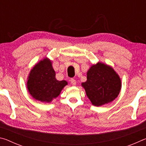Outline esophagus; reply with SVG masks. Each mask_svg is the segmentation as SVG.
I'll return each instance as SVG.
<instances>
[{
	"instance_id": "esophagus-1",
	"label": "esophagus",
	"mask_w": 146,
	"mask_h": 146,
	"mask_svg": "<svg viewBox=\"0 0 146 146\" xmlns=\"http://www.w3.org/2000/svg\"><path fill=\"white\" fill-rule=\"evenodd\" d=\"M70 82H71V84H72L73 86H75V85H76V80H75V79L71 78V80H70Z\"/></svg>"
}]
</instances>
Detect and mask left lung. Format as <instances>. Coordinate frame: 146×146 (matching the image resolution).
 <instances>
[{
    "label": "left lung",
    "mask_w": 146,
    "mask_h": 146,
    "mask_svg": "<svg viewBox=\"0 0 146 146\" xmlns=\"http://www.w3.org/2000/svg\"><path fill=\"white\" fill-rule=\"evenodd\" d=\"M86 95L95 106L113 102L119 95L122 82L111 66L98 62L87 71V80L81 84Z\"/></svg>",
    "instance_id": "obj_1"
}]
</instances>
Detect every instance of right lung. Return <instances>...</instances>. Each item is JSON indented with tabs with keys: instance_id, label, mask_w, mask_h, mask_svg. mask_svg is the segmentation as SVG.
Returning a JSON list of instances; mask_svg holds the SVG:
<instances>
[{
	"instance_id": "add662e5",
	"label": "right lung",
	"mask_w": 146,
	"mask_h": 146,
	"mask_svg": "<svg viewBox=\"0 0 146 146\" xmlns=\"http://www.w3.org/2000/svg\"><path fill=\"white\" fill-rule=\"evenodd\" d=\"M55 75L50 59L45 57L39 60L27 78V88L31 97L44 103H50L57 97L68 84L64 80H56Z\"/></svg>"
}]
</instances>
